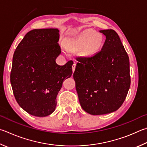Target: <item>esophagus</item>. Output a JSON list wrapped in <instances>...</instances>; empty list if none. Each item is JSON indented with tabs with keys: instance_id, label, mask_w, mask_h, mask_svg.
Returning <instances> with one entry per match:
<instances>
[{
	"instance_id": "1",
	"label": "esophagus",
	"mask_w": 147,
	"mask_h": 147,
	"mask_svg": "<svg viewBox=\"0 0 147 147\" xmlns=\"http://www.w3.org/2000/svg\"><path fill=\"white\" fill-rule=\"evenodd\" d=\"M75 68H76V63H74V64L73 65V66H72V69H73V73H74V70H75Z\"/></svg>"
}]
</instances>
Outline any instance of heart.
I'll use <instances>...</instances> for the list:
<instances>
[{
  "label": "heart",
  "mask_w": 147,
  "mask_h": 147,
  "mask_svg": "<svg viewBox=\"0 0 147 147\" xmlns=\"http://www.w3.org/2000/svg\"><path fill=\"white\" fill-rule=\"evenodd\" d=\"M104 43V37L92 29H85L81 33L69 39L67 46L71 50L82 49L84 57H91L100 51Z\"/></svg>",
  "instance_id": "obj_1"
}]
</instances>
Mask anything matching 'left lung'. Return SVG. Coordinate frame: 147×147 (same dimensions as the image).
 Instances as JSON below:
<instances>
[{
    "mask_svg": "<svg viewBox=\"0 0 147 147\" xmlns=\"http://www.w3.org/2000/svg\"><path fill=\"white\" fill-rule=\"evenodd\" d=\"M100 32L106 36L101 49L91 57H76L73 74L80 105L92 115L118 110L130 85L129 56L118 34L113 29Z\"/></svg>",
    "mask_w": 147,
    "mask_h": 147,
    "instance_id": "8db88e82",
    "label": "left lung"
}]
</instances>
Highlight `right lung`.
Here are the masks:
<instances>
[{"label":"right lung","mask_w":147,"mask_h":147,"mask_svg":"<svg viewBox=\"0 0 147 147\" xmlns=\"http://www.w3.org/2000/svg\"><path fill=\"white\" fill-rule=\"evenodd\" d=\"M58 29H33L16 48L10 82L17 103L31 115L44 117L55 110L57 96L64 80L72 75L73 62L59 65Z\"/></svg>","instance_id":"right-lung-1"}]
</instances>
